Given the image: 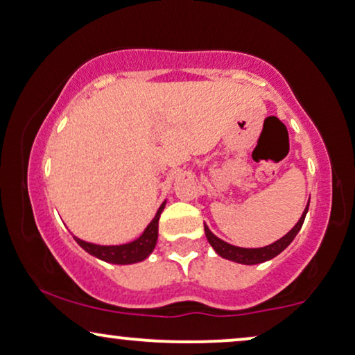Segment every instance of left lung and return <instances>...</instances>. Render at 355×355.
Instances as JSON below:
<instances>
[{
  "label": "left lung",
  "mask_w": 355,
  "mask_h": 355,
  "mask_svg": "<svg viewBox=\"0 0 355 355\" xmlns=\"http://www.w3.org/2000/svg\"><path fill=\"white\" fill-rule=\"evenodd\" d=\"M308 205H310V202L306 204V209L303 210L302 217L297 222L295 227L290 230V232L285 234V236L277 239V241L272 243V245H269V246H264V248H238V246L228 245L227 241H223V239L215 236V234L209 230V227H207V225L204 223L205 236H207V239H209L210 246L214 248L215 252H217L218 256L225 257V259L233 261V262H239V264H246V266L259 264V262H266V261L272 259V257H275L277 254H280V252H282L285 248H287L290 243L293 241V238L297 236V233L300 232L303 222H305Z\"/></svg>",
  "instance_id": "8db88e82"
}]
</instances>
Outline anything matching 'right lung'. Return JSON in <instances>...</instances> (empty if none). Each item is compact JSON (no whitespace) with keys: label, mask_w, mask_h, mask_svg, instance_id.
Wrapping results in <instances>:
<instances>
[{"label":"right lung","mask_w":355,"mask_h":355,"mask_svg":"<svg viewBox=\"0 0 355 355\" xmlns=\"http://www.w3.org/2000/svg\"><path fill=\"white\" fill-rule=\"evenodd\" d=\"M164 205H166V202L161 204L158 211H156L155 218L151 220L148 227L145 228V232L141 233V236L137 238L135 241L125 243V245H119V246L94 245V243L83 241V239L76 236H75V241L86 252H89L91 256L98 257L101 261L112 262V264H133V262L144 261L151 254V251H153L156 246V241H158V222Z\"/></svg>","instance_id":"right-lung-1"}]
</instances>
